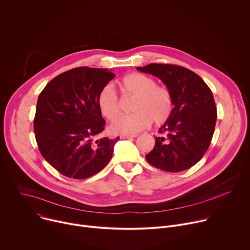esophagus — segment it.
<instances>
[{
	"label": "esophagus",
	"mask_w": 250,
	"mask_h": 250,
	"mask_svg": "<svg viewBox=\"0 0 250 250\" xmlns=\"http://www.w3.org/2000/svg\"><path fill=\"white\" fill-rule=\"evenodd\" d=\"M137 135L136 134H133V135H122L121 137L123 138V139H126V138H134V137H136Z\"/></svg>",
	"instance_id": "34e87169"
}]
</instances>
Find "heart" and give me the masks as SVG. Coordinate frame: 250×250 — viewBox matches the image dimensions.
<instances>
[{
    "instance_id": "1",
    "label": "heart",
    "mask_w": 250,
    "mask_h": 250,
    "mask_svg": "<svg viewBox=\"0 0 250 250\" xmlns=\"http://www.w3.org/2000/svg\"><path fill=\"white\" fill-rule=\"evenodd\" d=\"M119 87L124 95L135 96L133 114L115 120L121 113V103L112 86L104 87L98 95V105L102 115L108 120H115L110 125L112 133L133 135L146 128L151 121L161 125L171 116V92L164 86L156 85L153 78L141 73H130L119 82Z\"/></svg>"
}]
</instances>
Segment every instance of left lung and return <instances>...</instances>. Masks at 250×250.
Here are the masks:
<instances>
[{
    "label": "left lung",
    "mask_w": 250,
    "mask_h": 250,
    "mask_svg": "<svg viewBox=\"0 0 250 250\" xmlns=\"http://www.w3.org/2000/svg\"><path fill=\"white\" fill-rule=\"evenodd\" d=\"M159 78L173 98L169 119L159 128L154 148L146 156L167 172L191 168L208 150L215 131L217 108L212 93L193 71L178 65L151 63L136 68Z\"/></svg>",
    "instance_id": "left-lung-1"
}]
</instances>
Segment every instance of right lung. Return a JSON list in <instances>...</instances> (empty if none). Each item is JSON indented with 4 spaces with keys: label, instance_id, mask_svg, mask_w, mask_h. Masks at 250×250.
Instances as JSON below:
<instances>
[{
    "label": "right lung",
    "instance_id": "1",
    "mask_svg": "<svg viewBox=\"0 0 250 250\" xmlns=\"http://www.w3.org/2000/svg\"><path fill=\"white\" fill-rule=\"evenodd\" d=\"M115 76L108 69L74 68L53 78L40 94L35 139L43 158L62 175L86 179L112 159L120 137L94 138L105 123L98 95Z\"/></svg>",
    "mask_w": 250,
    "mask_h": 250
}]
</instances>
